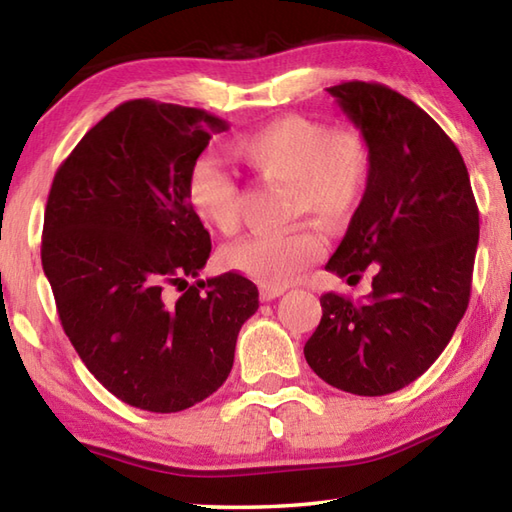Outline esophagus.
Segmentation results:
<instances>
[{
	"instance_id": "obj_1",
	"label": "esophagus",
	"mask_w": 512,
	"mask_h": 512,
	"mask_svg": "<svg viewBox=\"0 0 512 512\" xmlns=\"http://www.w3.org/2000/svg\"><path fill=\"white\" fill-rule=\"evenodd\" d=\"M284 295V288H268V286H262V290H259V297H262V301H273L277 297Z\"/></svg>"
}]
</instances>
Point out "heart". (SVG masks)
<instances>
[{
    "label": "heart",
    "instance_id": "1",
    "mask_svg": "<svg viewBox=\"0 0 512 512\" xmlns=\"http://www.w3.org/2000/svg\"><path fill=\"white\" fill-rule=\"evenodd\" d=\"M231 151L262 178L295 184V215H314L334 228L352 220L372 173V145L361 127H330L301 114L279 116L239 134ZM184 193L204 224L222 235L237 231L239 187L213 158L191 162ZM323 248V235L303 224L246 237L226 250L224 262L262 286L284 288L317 262Z\"/></svg>",
    "mask_w": 512,
    "mask_h": 512
}]
</instances>
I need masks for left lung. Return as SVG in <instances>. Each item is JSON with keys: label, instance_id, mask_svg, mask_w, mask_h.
Instances as JSON below:
<instances>
[{"label": "left lung", "instance_id": "1", "mask_svg": "<svg viewBox=\"0 0 512 512\" xmlns=\"http://www.w3.org/2000/svg\"><path fill=\"white\" fill-rule=\"evenodd\" d=\"M328 92L367 134L372 173L325 268L350 284L369 270L372 292L321 295L303 354L328 385L385 396L436 363L469 308L480 211L458 147L416 103L365 81Z\"/></svg>", "mask_w": 512, "mask_h": 512}]
</instances>
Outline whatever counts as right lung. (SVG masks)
<instances>
[{
	"mask_svg": "<svg viewBox=\"0 0 512 512\" xmlns=\"http://www.w3.org/2000/svg\"><path fill=\"white\" fill-rule=\"evenodd\" d=\"M224 129L198 107L127 101L54 173L41 264L63 332L94 378L138 409L182 411L220 389L239 328L259 308L239 273L187 281L209 259L211 235L184 182Z\"/></svg>",
	"mask_w": 512,
	"mask_h": 512,
	"instance_id": "add662e5",
	"label": "right lung"
}]
</instances>
